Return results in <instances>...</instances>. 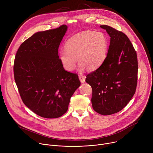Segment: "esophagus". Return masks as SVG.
<instances>
[{"mask_svg":"<svg viewBox=\"0 0 153 153\" xmlns=\"http://www.w3.org/2000/svg\"><path fill=\"white\" fill-rule=\"evenodd\" d=\"M79 80H80V82L82 83H84L85 82V76H79Z\"/></svg>","mask_w":153,"mask_h":153,"instance_id":"obj_1","label":"esophagus"}]
</instances>
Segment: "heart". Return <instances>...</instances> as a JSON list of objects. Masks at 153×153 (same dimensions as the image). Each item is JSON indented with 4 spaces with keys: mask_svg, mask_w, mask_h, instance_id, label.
I'll list each match as a JSON object with an SVG mask.
<instances>
[{
    "mask_svg": "<svg viewBox=\"0 0 153 153\" xmlns=\"http://www.w3.org/2000/svg\"><path fill=\"white\" fill-rule=\"evenodd\" d=\"M108 40L102 31H86L70 38L65 43V50L59 52V60L63 68L73 71L77 59L80 67L87 71L99 68L106 59Z\"/></svg>",
    "mask_w": 153,
    "mask_h": 153,
    "instance_id": "heart-1",
    "label": "heart"
}]
</instances>
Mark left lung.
Segmentation results:
<instances>
[{
    "label": "left lung",
    "instance_id": "obj_1",
    "mask_svg": "<svg viewBox=\"0 0 153 153\" xmlns=\"http://www.w3.org/2000/svg\"><path fill=\"white\" fill-rule=\"evenodd\" d=\"M110 36L106 59L100 67L88 74L85 81L93 90V110L107 116L116 113L129 103L137 86L136 52L128 37L108 25H100Z\"/></svg>",
    "mask_w": 153,
    "mask_h": 153
}]
</instances>
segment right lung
<instances>
[{"instance_id": "obj_1", "label": "right lung", "mask_w": 153, "mask_h": 153, "mask_svg": "<svg viewBox=\"0 0 153 153\" xmlns=\"http://www.w3.org/2000/svg\"><path fill=\"white\" fill-rule=\"evenodd\" d=\"M66 25L36 33L20 45L14 63V80L24 103L38 116L57 118L68 110L80 85L77 74L65 71L58 55Z\"/></svg>"}]
</instances>
